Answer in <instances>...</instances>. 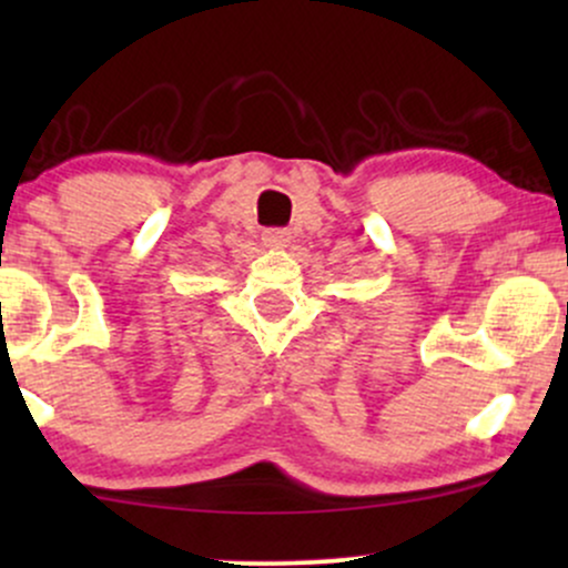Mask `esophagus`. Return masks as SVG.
Masks as SVG:
<instances>
[{
  "instance_id": "34e87169",
  "label": "esophagus",
  "mask_w": 568,
  "mask_h": 568,
  "mask_svg": "<svg viewBox=\"0 0 568 568\" xmlns=\"http://www.w3.org/2000/svg\"><path fill=\"white\" fill-rule=\"evenodd\" d=\"M291 243V234L285 232V230H270V232H264V245H270V247H285Z\"/></svg>"
}]
</instances>
